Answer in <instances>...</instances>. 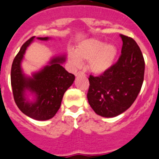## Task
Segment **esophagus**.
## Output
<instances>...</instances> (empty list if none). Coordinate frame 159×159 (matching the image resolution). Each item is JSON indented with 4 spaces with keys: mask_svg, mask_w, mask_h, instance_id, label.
Masks as SVG:
<instances>
[{
    "mask_svg": "<svg viewBox=\"0 0 159 159\" xmlns=\"http://www.w3.org/2000/svg\"><path fill=\"white\" fill-rule=\"evenodd\" d=\"M85 75V73L82 71H78V72L75 73V75H76V76H78V75Z\"/></svg>",
    "mask_w": 159,
    "mask_h": 159,
    "instance_id": "34e87169",
    "label": "esophagus"
}]
</instances>
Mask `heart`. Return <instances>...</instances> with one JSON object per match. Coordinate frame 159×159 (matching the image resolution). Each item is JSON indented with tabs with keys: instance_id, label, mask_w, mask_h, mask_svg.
I'll return each mask as SVG.
<instances>
[{
	"instance_id": "b5f03b06",
	"label": "heart",
	"mask_w": 159,
	"mask_h": 159,
	"mask_svg": "<svg viewBox=\"0 0 159 159\" xmlns=\"http://www.w3.org/2000/svg\"><path fill=\"white\" fill-rule=\"evenodd\" d=\"M118 48L114 43H106L98 39H88L80 43L75 52H69L68 61L75 68L82 61H89L92 71L102 74L110 69L117 57Z\"/></svg>"
}]
</instances>
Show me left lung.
I'll use <instances>...</instances> for the list:
<instances>
[{
    "label": "left lung",
    "mask_w": 159,
    "mask_h": 159,
    "mask_svg": "<svg viewBox=\"0 0 159 159\" xmlns=\"http://www.w3.org/2000/svg\"><path fill=\"white\" fill-rule=\"evenodd\" d=\"M121 55L110 69L99 76L90 75L88 99L94 111L102 117L117 116L134 102L144 79L145 61L134 39L120 35Z\"/></svg>",
    "instance_id": "8db88e82"
}]
</instances>
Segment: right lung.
Listing matches in <instances>:
<instances>
[{"mask_svg":"<svg viewBox=\"0 0 159 159\" xmlns=\"http://www.w3.org/2000/svg\"><path fill=\"white\" fill-rule=\"evenodd\" d=\"M35 36L24 43L13 60L11 68V85L16 106L25 115L36 120H48L53 117L60 109L63 96L67 88L75 80V75L61 66L64 57H55L49 65L32 75L25 76L20 63L25 51ZM38 40H48V37H38ZM29 89L36 94L34 103L26 100L24 92Z\"/></svg>","mask_w":159,"mask_h":159,"instance_id":"1","label":"right lung"}]
</instances>
